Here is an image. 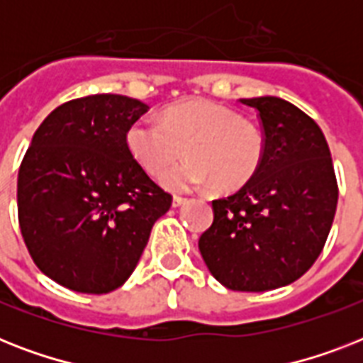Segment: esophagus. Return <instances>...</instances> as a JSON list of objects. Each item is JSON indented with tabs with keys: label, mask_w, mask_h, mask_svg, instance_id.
<instances>
[{
	"label": "esophagus",
	"mask_w": 363,
	"mask_h": 363,
	"mask_svg": "<svg viewBox=\"0 0 363 363\" xmlns=\"http://www.w3.org/2000/svg\"><path fill=\"white\" fill-rule=\"evenodd\" d=\"M186 201H188L186 198H182V196H175V198H173V207H181V205H184Z\"/></svg>",
	"instance_id": "obj_1"
}]
</instances>
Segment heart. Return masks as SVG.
Masks as SVG:
<instances>
[{
	"label": "heart",
	"mask_w": 363,
	"mask_h": 363,
	"mask_svg": "<svg viewBox=\"0 0 363 363\" xmlns=\"http://www.w3.org/2000/svg\"><path fill=\"white\" fill-rule=\"evenodd\" d=\"M131 158L150 175H162L182 158L188 162L164 175L173 192H190L215 184L218 192H235L252 181L264 162V135L242 121L238 111L213 99H182L165 107L162 121L139 118L125 131Z\"/></svg>",
	"instance_id": "b5f03b06"
}]
</instances>
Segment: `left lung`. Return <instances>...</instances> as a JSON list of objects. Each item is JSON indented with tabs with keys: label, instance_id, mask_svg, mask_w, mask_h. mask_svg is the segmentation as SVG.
Masks as SVG:
<instances>
[{
	"label": "left lung",
	"instance_id": "left-lung-1",
	"mask_svg": "<svg viewBox=\"0 0 363 363\" xmlns=\"http://www.w3.org/2000/svg\"><path fill=\"white\" fill-rule=\"evenodd\" d=\"M241 104L258 111L264 162L239 192L213 201L215 218L198 245L220 284L265 292L298 281L320 256L337 181L326 137L311 116L275 96Z\"/></svg>",
	"mask_w": 363,
	"mask_h": 363
}]
</instances>
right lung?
<instances>
[{
  "label": "right lung",
  "instance_id": "obj_1",
  "mask_svg": "<svg viewBox=\"0 0 363 363\" xmlns=\"http://www.w3.org/2000/svg\"><path fill=\"white\" fill-rule=\"evenodd\" d=\"M147 111L139 99L94 94L56 107L33 133L18 171L20 232L37 267L62 286H122L169 211L171 196L125 145Z\"/></svg>",
  "mask_w": 363,
  "mask_h": 363
}]
</instances>
